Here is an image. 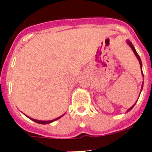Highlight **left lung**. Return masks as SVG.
I'll return each mask as SVG.
<instances>
[{
	"instance_id": "left-lung-1",
	"label": "left lung",
	"mask_w": 152,
	"mask_h": 152,
	"mask_svg": "<svg viewBox=\"0 0 152 152\" xmlns=\"http://www.w3.org/2000/svg\"><path fill=\"white\" fill-rule=\"evenodd\" d=\"M127 42H128V44L129 45V46L131 47L132 48V50H133V52H134V53H135V56H136V57L138 58V59H139V63H140V66H141V68H142V61H141V58H140V57H139V54H138V53H137L136 52V51H135V47L133 46V45H132V42H129V41H127ZM142 75H143V73H142ZM143 76H144V75H143ZM142 85H143V83H142ZM142 87H143V86H142ZM135 104H134L133 106H132V107H131V108H129L128 110H127V112H128V111H129L130 110H132V109L133 108V107L134 106H135Z\"/></svg>"
}]
</instances>
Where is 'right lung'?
Segmentation results:
<instances>
[{
    "label": "right lung",
    "mask_w": 152,
    "mask_h": 152,
    "mask_svg": "<svg viewBox=\"0 0 152 152\" xmlns=\"http://www.w3.org/2000/svg\"><path fill=\"white\" fill-rule=\"evenodd\" d=\"M59 118H60V117L56 118V119H53V120H49V121H40V120H36V119H32V118H29V119H32V120H33V121L36 122V123H39V124H48V123H52V122L56 121V120H57V119H59Z\"/></svg>",
    "instance_id": "right-lung-1"
}]
</instances>
